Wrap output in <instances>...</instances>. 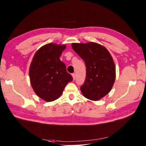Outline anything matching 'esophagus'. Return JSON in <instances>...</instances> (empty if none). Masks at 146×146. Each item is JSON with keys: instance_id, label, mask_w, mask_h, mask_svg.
<instances>
[{"instance_id": "1", "label": "esophagus", "mask_w": 146, "mask_h": 146, "mask_svg": "<svg viewBox=\"0 0 146 146\" xmlns=\"http://www.w3.org/2000/svg\"><path fill=\"white\" fill-rule=\"evenodd\" d=\"M72 76H73V80H75V78H76V76H75V73H73L72 75Z\"/></svg>"}]
</instances>
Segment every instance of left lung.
<instances>
[{"label":"left lung","instance_id":"left-lung-1","mask_svg":"<svg viewBox=\"0 0 146 146\" xmlns=\"http://www.w3.org/2000/svg\"><path fill=\"white\" fill-rule=\"evenodd\" d=\"M71 46L86 65V79L80 87L82 94L89 100H100L110 92L115 80L112 57L106 48L96 42L72 43Z\"/></svg>","mask_w":146,"mask_h":146}]
</instances>
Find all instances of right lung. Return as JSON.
Segmentation results:
<instances>
[{
  "mask_svg": "<svg viewBox=\"0 0 146 146\" xmlns=\"http://www.w3.org/2000/svg\"><path fill=\"white\" fill-rule=\"evenodd\" d=\"M66 45L49 43L34 55L29 67L31 84L35 94L46 102L56 100L73 77L60 59Z\"/></svg>",
  "mask_w": 146,
  "mask_h": 146,
  "instance_id": "obj_1",
  "label": "right lung"
}]
</instances>
